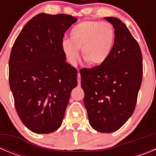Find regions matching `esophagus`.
Returning a JSON list of instances; mask_svg holds the SVG:
<instances>
[{
  "mask_svg": "<svg viewBox=\"0 0 156 156\" xmlns=\"http://www.w3.org/2000/svg\"><path fill=\"white\" fill-rule=\"evenodd\" d=\"M77 81H78V85L80 86L81 80H80V73H78V76H77Z\"/></svg>",
  "mask_w": 156,
  "mask_h": 156,
  "instance_id": "esophagus-1",
  "label": "esophagus"
}]
</instances>
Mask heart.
I'll return each mask as SVG.
<instances>
[{
    "label": "heart",
    "mask_w": 156,
    "mask_h": 156,
    "mask_svg": "<svg viewBox=\"0 0 156 156\" xmlns=\"http://www.w3.org/2000/svg\"><path fill=\"white\" fill-rule=\"evenodd\" d=\"M115 31L108 23L86 20L71 29L69 40L62 41L61 47L67 61L75 65L81 49L83 60L96 67L104 64L113 50Z\"/></svg>",
    "instance_id": "1"
}]
</instances>
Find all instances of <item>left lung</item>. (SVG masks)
<instances>
[{"mask_svg":"<svg viewBox=\"0 0 156 156\" xmlns=\"http://www.w3.org/2000/svg\"><path fill=\"white\" fill-rule=\"evenodd\" d=\"M113 26L115 43L103 65L80 71L90 125L101 133H112L131 116L142 80V55L126 25L105 17Z\"/></svg>","mask_w":156,"mask_h":156,"instance_id":"1","label":"left lung"}]
</instances>
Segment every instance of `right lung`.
Returning <instances> with one entry per match:
<instances>
[{
  "label": "right lung",
  "instance_id": "1",
  "mask_svg": "<svg viewBox=\"0 0 156 156\" xmlns=\"http://www.w3.org/2000/svg\"><path fill=\"white\" fill-rule=\"evenodd\" d=\"M77 21L69 15L41 13L25 25L9 59V84L19 118L30 130L50 133L62 125L77 70L66 62L61 44Z\"/></svg>",
  "mask_w": 156,
  "mask_h": 156
}]
</instances>
